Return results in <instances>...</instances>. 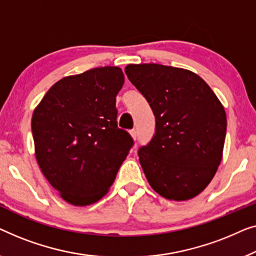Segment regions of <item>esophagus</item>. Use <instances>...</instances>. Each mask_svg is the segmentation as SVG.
Instances as JSON below:
<instances>
[{"instance_id":"1","label":"esophagus","mask_w":256,"mask_h":256,"mask_svg":"<svg viewBox=\"0 0 256 256\" xmlns=\"http://www.w3.org/2000/svg\"><path fill=\"white\" fill-rule=\"evenodd\" d=\"M130 133H131L132 138L136 140V136H138V132H136V130H131V131H130Z\"/></svg>"}]
</instances>
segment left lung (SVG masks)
<instances>
[{"label":"left lung","mask_w":256,"mask_h":256,"mask_svg":"<svg viewBox=\"0 0 256 256\" xmlns=\"http://www.w3.org/2000/svg\"><path fill=\"white\" fill-rule=\"evenodd\" d=\"M125 73L156 117L152 139L138 150L147 181L164 198L197 196L222 161L228 128L224 106L190 70L142 64H128Z\"/></svg>","instance_id":"left-lung-1"}]
</instances>
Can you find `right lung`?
I'll return each mask as SVG.
<instances>
[{
  "label": "right lung",
  "mask_w": 256,
  "mask_h": 256,
  "mask_svg": "<svg viewBox=\"0 0 256 256\" xmlns=\"http://www.w3.org/2000/svg\"><path fill=\"white\" fill-rule=\"evenodd\" d=\"M123 84L120 68H92L58 81L34 111L38 164L68 203L84 206L102 198L134 144L117 125Z\"/></svg>",
  "instance_id": "1"
}]
</instances>
